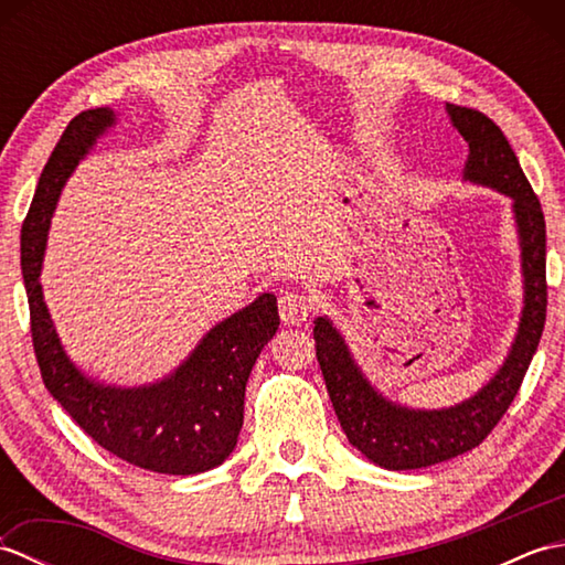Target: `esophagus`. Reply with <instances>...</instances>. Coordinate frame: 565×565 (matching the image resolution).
Listing matches in <instances>:
<instances>
[{"label": "esophagus", "instance_id": "esophagus-1", "mask_svg": "<svg viewBox=\"0 0 565 565\" xmlns=\"http://www.w3.org/2000/svg\"><path fill=\"white\" fill-rule=\"evenodd\" d=\"M313 298L301 291H286L279 298V316L286 326H301V322L313 313Z\"/></svg>", "mask_w": 565, "mask_h": 565}]
</instances>
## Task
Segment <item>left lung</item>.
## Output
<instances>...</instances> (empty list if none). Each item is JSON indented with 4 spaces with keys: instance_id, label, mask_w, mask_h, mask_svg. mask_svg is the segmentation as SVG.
<instances>
[{
    "instance_id": "8db88e82",
    "label": "left lung",
    "mask_w": 565,
    "mask_h": 565,
    "mask_svg": "<svg viewBox=\"0 0 565 565\" xmlns=\"http://www.w3.org/2000/svg\"><path fill=\"white\" fill-rule=\"evenodd\" d=\"M447 111L451 126L468 142L466 179L493 186L514 201L522 239L524 310L518 340L495 379L471 401L429 413L383 401L352 362L332 322L328 318L316 320V356L344 435L366 459L391 471L431 466L478 447L518 395L546 322V221L542 203L493 118L456 104H447Z\"/></svg>"
}]
</instances>
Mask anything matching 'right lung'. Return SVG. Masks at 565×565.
Wrapping results in <instances>:
<instances>
[{
  "mask_svg": "<svg viewBox=\"0 0 565 565\" xmlns=\"http://www.w3.org/2000/svg\"><path fill=\"white\" fill-rule=\"evenodd\" d=\"M111 124L109 109H89L72 118L43 167L21 225V271L35 362L45 388L99 447L146 471L201 473L223 463L235 449L247 376L264 344L279 330V308L274 294H262L215 326L170 379L148 388L99 386L70 364L39 284L45 233L65 179Z\"/></svg>",
  "mask_w": 565,
  "mask_h": 565,
  "instance_id": "obj_1",
  "label": "right lung"
}]
</instances>
